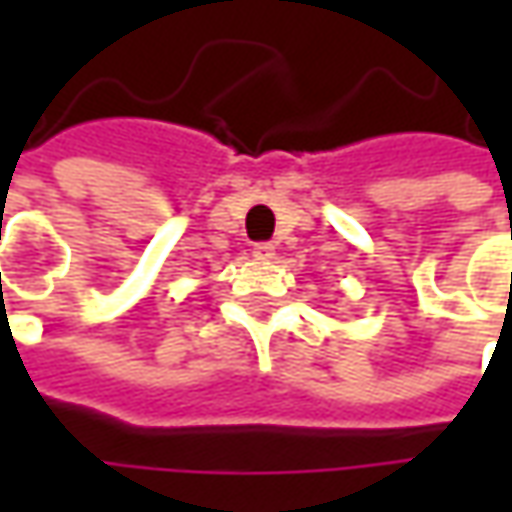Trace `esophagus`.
Masks as SVG:
<instances>
[{
	"instance_id": "1",
	"label": "esophagus",
	"mask_w": 512,
	"mask_h": 512,
	"mask_svg": "<svg viewBox=\"0 0 512 512\" xmlns=\"http://www.w3.org/2000/svg\"><path fill=\"white\" fill-rule=\"evenodd\" d=\"M253 256L256 259H273L276 256V247L270 245V242H259V245H253Z\"/></svg>"
}]
</instances>
